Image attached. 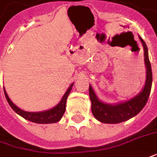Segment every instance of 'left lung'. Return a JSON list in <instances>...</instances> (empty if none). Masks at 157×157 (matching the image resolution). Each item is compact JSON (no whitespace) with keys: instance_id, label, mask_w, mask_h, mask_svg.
I'll return each instance as SVG.
<instances>
[{"instance_id":"left-lung-1","label":"left lung","mask_w":157,"mask_h":157,"mask_svg":"<svg viewBox=\"0 0 157 157\" xmlns=\"http://www.w3.org/2000/svg\"><path fill=\"white\" fill-rule=\"evenodd\" d=\"M139 37L144 52V63L146 67V80L144 87L137 96L119 104H106L97 98L94 89L89 85V97L91 100V109L97 120L105 124H118L126 121L138 114L148 101L152 85V71L149 60L148 48L143 38Z\"/></svg>"}]
</instances>
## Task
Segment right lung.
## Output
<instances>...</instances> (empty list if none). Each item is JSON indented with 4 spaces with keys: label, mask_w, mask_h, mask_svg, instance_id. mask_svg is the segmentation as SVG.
<instances>
[{
    "label": "right lung",
    "mask_w": 157,
    "mask_h": 157,
    "mask_svg": "<svg viewBox=\"0 0 157 157\" xmlns=\"http://www.w3.org/2000/svg\"><path fill=\"white\" fill-rule=\"evenodd\" d=\"M74 83H72L70 86V87L67 89V91L64 94V95L63 96L61 101L53 108L47 111H43V112H37V113H32V112H25L24 110H21L19 108L17 105H15L12 101L10 100V98L7 95V92L4 88V93H5V96L7 99V102L9 105L12 107V109L17 114H19L21 116L22 118H24L25 119H27L31 122L37 124H52V123H56L58 122L63 115L64 113L65 108H66V101H67V98L70 94V91L72 89Z\"/></svg>",
    "instance_id": "1"
}]
</instances>
